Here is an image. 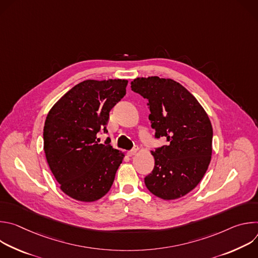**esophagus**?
Masks as SVG:
<instances>
[{
	"label": "esophagus",
	"mask_w": 258,
	"mask_h": 258,
	"mask_svg": "<svg viewBox=\"0 0 258 258\" xmlns=\"http://www.w3.org/2000/svg\"><path fill=\"white\" fill-rule=\"evenodd\" d=\"M136 153H137V149H133V150H131V151L127 152V154H128L130 156H133V155H135Z\"/></svg>",
	"instance_id": "34e87169"
}]
</instances>
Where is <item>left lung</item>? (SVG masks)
<instances>
[{
    "label": "left lung",
    "instance_id": "1",
    "mask_svg": "<svg viewBox=\"0 0 258 258\" xmlns=\"http://www.w3.org/2000/svg\"><path fill=\"white\" fill-rule=\"evenodd\" d=\"M132 91L148 103L155 138L166 145L152 152L155 165L145 177L153 195L172 200L192 191L205 174L211 159L212 126L202 106L180 84L151 77L136 79Z\"/></svg>",
    "mask_w": 258,
    "mask_h": 258
}]
</instances>
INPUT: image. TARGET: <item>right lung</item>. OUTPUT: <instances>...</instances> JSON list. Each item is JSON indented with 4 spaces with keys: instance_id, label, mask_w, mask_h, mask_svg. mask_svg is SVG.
<instances>
[{
    "instance_id": "add662e5",
    "label": "right lung",
    "mask_w": 258,
    "mask_h": 258,
    "mask_svg": "<svg viewBox=\"0 0 258 258\" xmlns=\"http://www.w3.org/2000/svg\"><path fill=\"white\" fill-rule=\"evenodd\" d=\"M127 81H85L50 110L44 126V150L52 173L69 197L93 202L108 193L123 155L109 143V112L125 95ZM107 141V140H106Z\"/></svg>"
}]
</instances>
